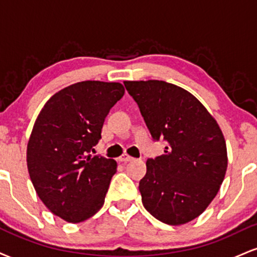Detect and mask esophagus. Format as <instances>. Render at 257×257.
I'll return each mask as SVG.
<instances>
[{"mask_svg": "<svg viewBox=\"0 0 257 257\" xmlns=\"http://www.w3.org/2000/svg\"><path fill=\"white\" fill-rule=\"evenodd\" d=\"M118 161L120 162V163H126V162H132V161H134V158L133 157H131V156L129 155H122L120 156V157L118 158Z\"/></svg>", "mask_w": 257, "mask_h": 257, "instance_id": "esophagus-1", "label": "esophagus"}]
</instances>
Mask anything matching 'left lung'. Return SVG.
I'll list each match as a JSON object with an SVG mask.
<instances>
[{
  "label": "left lung",
  "instance_id": "8db88e82",
  "mask_svg": "<svg viewBox=\"0 0 257 257\" xmlns=\"http://www.w3.org/2000/svg\"><path fill=\"white\" fill-rule=\"evenodd\" d=\"M155 140L166 155L146 162L139 190L156 219L180 226L198 217L220 190L227 170L222 131L190 91L164 81H124Z\"/></svg>",
  "mask_w": 257,
  "mask_h": 257
}]
</instances>
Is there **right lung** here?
<instances>
[{
  "label": "right lung",
  "instance_id": "add662e5",
  "mask_svg": "<svg viewBox=\"0 0 257 257\" xmlns=\"http://www.w3.org/2000/svg\"><path fill=\"white\" fill-rule=\"evenodd\" d=\"M123 94L118 82H78L55 93L35 120L26 149L29 175L43 204L67 222L88 220L104 205L117 162L89 152Z\"/></svg>",
  "mask_w": 257,
  "mask_h": 257
}]
</instances>
